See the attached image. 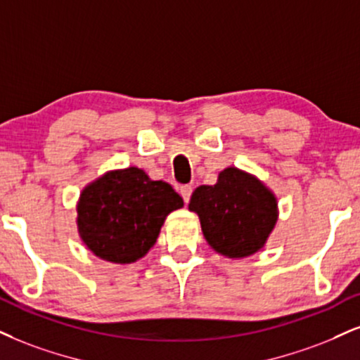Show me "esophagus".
<instances>
[{
  "label": "esophagus",
  "mask_w": 360,
  "mask_h": 360,
  "mask_svg": "<svg viewBox=\"0 0 360 360\" xmlns=\"http://www.w3.org/2000/svg\"><path fill=\"white\" fill-rule=\"evenodd\" d=\"M192 192H193V188L190 187V185H181L180 187V195H181V198H184L185 203H188L190 197H192Z\"/></svg>",
  "instance_id": "34e87169"
}]
</instances>
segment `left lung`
Segmentation results:
<instances>
[{
  "instance_id": "1",
  "label": "left lung",
  "mask_w": 360,
  "mask_h": 360,
  "mask_svg": "<svg viewBox=\"0 0 360 360\" xmlns=\"http://www.w3.org/2000/svg\"><path fill=\"white\" fill-rule=\"evenodd\" d=\"M188 210L200 219L208 245L229 259H243L262 250L278 219L275 193L255 175L237 167L221 170L215 185L195 188Z\"/></svg>"
}]
</instances>
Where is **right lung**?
<instances>
[{
    "mask_svg": "<svg viewBox=\"0 0 360 360\" xmlns=\"http://www.w3.org/2000/svg\"><path fill=\"white\" fill-rule=\"evenodd\" d=\"M181 207L172 185L141 168L106 172L79 193L78 233L101 260L131 264L148 254L168 214Z\"/></svg>",
    "mask_w": 360,
    "mask_h": 360,
    "instance_id": "obj_1",
    "label": "right lung"
}]
</instances>
